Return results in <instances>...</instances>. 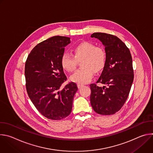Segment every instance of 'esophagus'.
<instances>
[{"mask_svg": "<svg viewBox=\"0 0 153 153\" xmlns=\"http://www.w3.org/2000/svg\"><path fill=\"white\" fill-rule=\"evenodd\" d=\"M77 87H78V88H79V89H80V88H82V87L83 86V85H81V84H79V83H77Z\"/></svg>", "mask_w": 153, "mask_h": 153, "instance_id": "34e87169", "label": "esophagus"}]
</instances>
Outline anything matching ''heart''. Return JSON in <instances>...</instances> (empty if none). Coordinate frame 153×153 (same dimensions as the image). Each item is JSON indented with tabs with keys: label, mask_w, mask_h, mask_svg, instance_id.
Masks as SVG:
<instances>
[{
	"label": "heart",
	"mask_w": 153,
	"mask_h": 153,
	"mask_svg": "<svg viewBox=\"0 0 153 153\" xmlns=\"http://www.w3.org/2000/svg\"><path fill=\"white\" fill-rule=\"evenodd\" d=\"M73 56L68 53L62 54L60 63L64 70L68 72L75 70L77 60H81L82 67L73 74L70 80L79 84L88 83L93 77L94 71L100 72L105 67L106 63V53L104 50L96 47L89 42H82L77 44L73 49Z\"/></svg>",
	"instance_id": "heart-1"
}]
</instances>
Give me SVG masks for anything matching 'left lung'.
Returning <instances> with one entry per match:
<instances>
[{
  "label": "left lung",
  "instance_id": "left-lung-1",
  "mask_svg": "<svg viewBox=\"0 0 153 153\" xmlns=\"http://www.w3.org/2000/svg\"><path fill=\"white\" fill-rule=\"evenodd\" d=\"M105 47L106 63L97 83L90 85L91 105L95 112L111 115L119 111L125 103L134 79L132 57L129 49L117 37L106 33H94Z\"/></svg>",
  "mask_w": 153,
  "mask_h": 153
}]
</instances>
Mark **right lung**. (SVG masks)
I'll return each instance as SVG.
<instances>
[{
  "instance_id": "obj_1",
  "label": "right lung",
  "mask_w": 153,
  "mask_h": 153,
  "mask_svg": "<svg viewBox=\"0 0 153 153\" xmlns=\"http://www.w3.org/2000/svg\"><path fill=\"white\" fill-rule=\"evenodd\" d=\"M70 38L53 36L37 44L25 62V75L28 96L39 112L51 120H61L71 112L74 94L78 88L74 82L64 88L67 80L60 59Z\"/></svg>"
}]
</instances>
